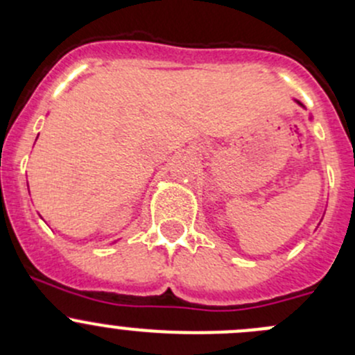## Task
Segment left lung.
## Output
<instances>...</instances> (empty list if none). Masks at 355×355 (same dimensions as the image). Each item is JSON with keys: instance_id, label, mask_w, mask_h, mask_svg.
Listing matches in <instances>:
<instances>
[{"instance_id": "obj_1", "label": "left lung", "mask_w": 355, "mask_h": 355, "mask_svg": "<svg viewBox=\"0 0 355 355\" xmlns=\"http://www.w3.org/2000/svg\"><path fill=\"white\" fill-rule=\"evenodd\" d=\"M295 101H297V99H295ZM297 105H300V106H304V105H302V103H300V101H297Z\"/></svg>"}]
</instances>
